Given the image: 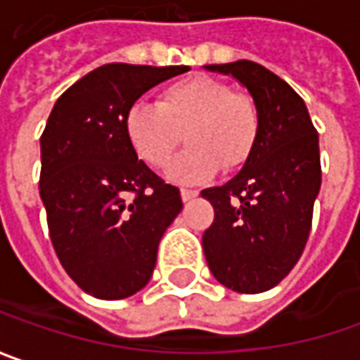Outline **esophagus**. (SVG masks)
Masks as SVG:
<instances>
[{"label":"esophagus","mask_w":360,"mask_h":360,"mask_svg":"<svg viewBox=\"0 0 360 360\" xmlns=\"http://www.w3.org/2000/svg\"><path fill=\"white\" fill-rule=\"evenodd\" d=\"M197 195H199V191H195V189H181V199L183 201H191Z\"/></svg>","instance_id":"1"}]
</instances>
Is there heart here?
I'll list each match as a JSON object with an SVG mask.
<instances>
[{
	"label": "heart",
	"mask_w": 360,
	"mask_h": 360,
	"mask_svg": "<svg viewBox=\"0 0 360 360\" xmlns=\"http://www.w3.org/2000/svg\"><path fill=\"white\" fill-rule=\"evenodd\" d=\"M124 134L150 167L169 163L185 134L187 149L169 167L175 183H203L224 169L242 167L256 147L259 112L254 98L213 76L195 74L159 92L157 104L133 102Z\"/></svg>",
	"instance_id": "heart-1"
}]
</instances>
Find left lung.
<instances>
[{
  "label": "left lung",
  "instance_id": "left-lung-1",
  "mask_svg": "<svg viewBox=\"0 0 360 360\" xmlns=\"http://www.w3.org/2000/svg\"><path fill=\"white\" fill-rule=\"evenodd\" d=\"M205 68L231 74L248 88L259 134L233 179L201 191L215 210L203 252L219 284L258 294L280 284L304 252L321 191L319 133L304 101L268 68L250 60Z\"/></svg>",
  "mask_w": 360,
  "mask_h": 360
}]
</instances>
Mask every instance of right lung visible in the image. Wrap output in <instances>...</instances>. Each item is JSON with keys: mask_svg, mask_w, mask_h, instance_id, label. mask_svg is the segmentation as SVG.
<instances>
[{"mask_svg": "<svg viewBox=\"0 0 360 360\" xmlns=\"http://www.w3.org/2000/svg\"><path fill=\"white\" fill-rule=\"evenodd\" d=\"M189 66L104 64L58 101L39 139V197L56 256L102 300L149 284L165 229L183 210L179 189L139 161L124 115L149 88Z\"/></svg>", "mask_w": 360, "mask_h": 360, "instance_id": "right-lung-1", "label": "right lung"}]
</instances>
